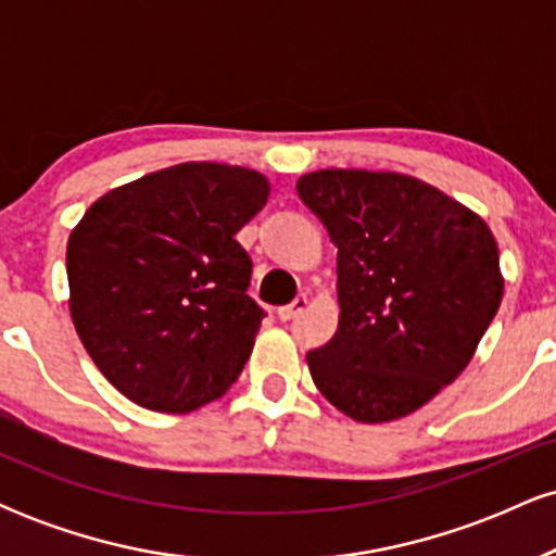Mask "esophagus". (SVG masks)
<instances>
[{
    "instance_id": "obj_1",
    "label": "esophagus",
    "mask_w": 556,
    "mask_h": 556,
    "mask_svg": "<svg viewBox=\"0 0 556 556\" xmlns=\"http://www.w3.org/2000/svg\"><path fill=\"white\" fill-rule=\"evenodd\" d=\"M305 305H308V298H295L290 305H282V308H277V318H279V321H290V318L303 314Z\"/></svg>"
}]
</instances>
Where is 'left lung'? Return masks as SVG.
Returning <instances> with one entry per match:
<instances>
[{
  "label": "left lung",
  "mask_w": 556,
  "mask_h": 556,
  "mask_svg": "<svg viewBox=\"0 0 556 556\" xmlns=\"http://www.w3.org/2000/svg\"><path fill=\"white\" fill-rule=\"evenodd\" d=\"M298 195L337 245L334 337L305 355L358 424L416 413L465 371L504 292L486 222L444 190L368 169H316Z\"/></svg>",
  "instance_id": "left-lung-1"
}]
</instances>
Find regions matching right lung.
<instances>
[{
	"label": "right lung",
	"instance_id": "right-lung-1",
	"mask_svg": "<svg viewBox=\"0 0 556 556\" xmlns=\"http://www.w3.org/2000/svg\"><path fill=\"white\" fill-rule=\"evenodd\" d=\"M269 190L256 169L182 162L112 188L73 227L70 316L127 400L182 416L235 384L261 327L235 235Z\"/></svg>",
	"mask_w": 556,
	"mask_h": 556
}]
</instances>
